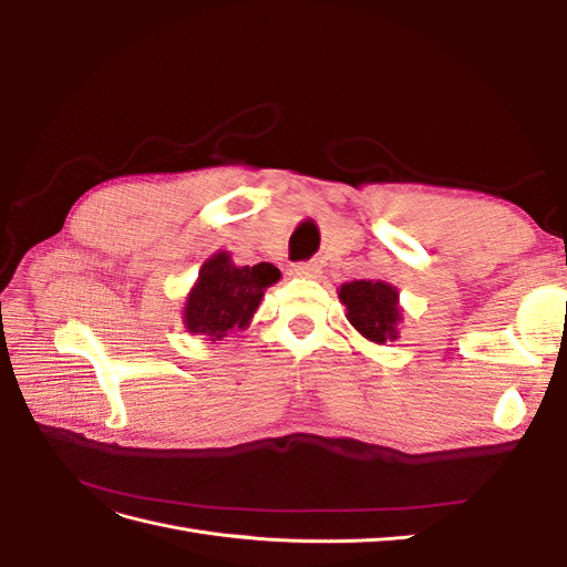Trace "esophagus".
<instances>
[{"label": "esophagus", "instance_id": "34e87169", "mask_svg": "<svg viewBox=\"0 0 567 567\" xmlns=\"http://www.w3.org/2000/svg\"><path fill=\"white\" fill-rule=\"evenodd\" d=\"M296 274L302 279H319L321 274V265L317 260H307V262H298L296 265Z\"/></svg>", "mask_w": 567, "mask_h": 567}]
</instances>
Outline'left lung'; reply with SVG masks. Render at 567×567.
<instances>
[{"label":"left lung","mask_w":567,"mask_h":567,"mask_svg":"<svg viewBox=\"0 0 567 567\" xmlns=\"http://www.w3.org/2000/svg\"><path fill=\"white\" fill-rule=\"evenodd\" d=\"M340 302L346 305L348 321L367 340L385 342L398 340V323L402 321L398 288L385 281H350L338 290Z\"/></svg>","instance_id":"obj_1"}]
</instances>
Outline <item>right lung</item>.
<instances>
[{"instance_id":"1","label":"right lung","mask_w":567,"mask_h":567,"mask_svg":"<svg viewBox=\"0 0 567 567\" xmlns=\"http://www.w3.org/2000/svg\"><path fill=\"white\" fill-rule=\"evenodd\" d=\"M279 279L281 271L269 262L236 267L227 250L215 252L203 262L198 281L186 298V331L221 340L229 331L246 329L262 302L265 290Z\"/></svg>"}]
</instances>
